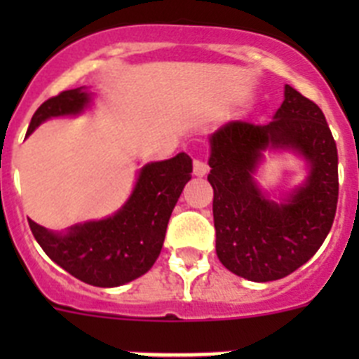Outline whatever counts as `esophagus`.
<instances>
[{
	"label": "esophagus",
	"mask_w": 359,
	"mask_h": 359,
	"mask_svg": "<svg viewBox=\"0 0 359 359\" xmlns=\"http://www.w3.org/2000/svg\"><path fill=\"white\" fill-rule=\"evenodd\" d=\"M208 172V165L205 160H194V174L196 176H205Z\"/></svg>",
	"instance_id": "esophagus-1"
}]
</instances>
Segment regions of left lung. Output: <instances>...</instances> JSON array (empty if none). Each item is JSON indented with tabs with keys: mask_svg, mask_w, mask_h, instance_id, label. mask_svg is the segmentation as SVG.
Masks as SVG:
<instances>
[{
	"mask_svg": "<svg viewBox=\"0 0 359 359\" xmlns=\"http://www.w3.org/2000/svg\"><path fill=\"white\" fill-rule=\"evenodd\" d=\"M268 147H291L311 174L286 203L268 202L251 174ZM215 253L231 273L253 282L287 277L318 252L338 205V149L322 109L286 86L269 123L231 120L210 138Z\"/></svg>",
	"mask_w": 359,
	"mask_h": 359,
	"instance_id": "8db88e82",
	"label": "left lung"
}]
</instances>
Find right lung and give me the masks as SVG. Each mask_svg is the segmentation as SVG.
I'll list each match as a JSON object with an SVG mask.
<instances>
[{
	"label": "right lung",
	"instance_id": "obj_1",
	"mask_svg": "<svg viewBox=\"0 0 359 359\" xmlns=\"http://www.w3.org/2000/svg\"><path fill=\"white\" fill-rule=\"evenodd\" d=\"M90 95L61 91L44 100L28 126L34 129L50 116L79 113ZM192 172L189 154L145 165L131 198L113 217L73 226L66 236L52 233L28 219L30 230L44 253L79 280L97 287H115L147 273L163 246L170 214Z\"/></svg>",
	"mask_w": 359,
	"mask_h": 359
}]
</instances>
